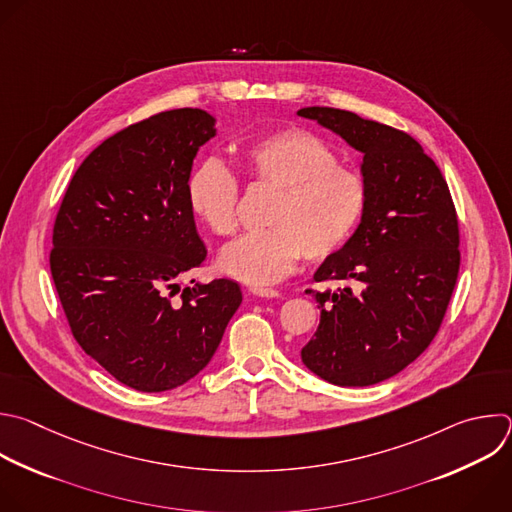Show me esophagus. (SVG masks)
<instances>
[{
	"mask_svg": "<svg viewBox=\"0 0 512 512\" xmlns=\"http://www.w3.org/2000/svg\"><path fill=\"white\" fill-rule=\"evenodd\" d=\"M249 293L255 295V297H265V299H273V297H279V291L277 289H271V287H249Z\"/></svg>",
	"mask_w": 512,
	"mask_h": 512,
	"instance_id": "obj_1",
	"label": "esophagus"
}]
</instances>
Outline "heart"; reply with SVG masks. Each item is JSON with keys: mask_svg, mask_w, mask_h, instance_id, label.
Segmentation results:
<instances>
[{"mask_svg": "<svg viewBox=\"0 0 512 512\" xmlns=\"http://www.w3.org/2000/svg\"><path fill=\"white\" fill-rule=\"evenodd\" d=\"M253 187L275 191L265 211L267 229L247 233L221 255V267L251 285L287 275L303 255L325 261L342 249L362 223L370 189L360 170L339 162L321 136L283 128L247 142L241 150ZM189 205L219 237L239 229L241 185L221 158L203 160L189 179Z\"/></svg>", "mask_w": 512, "mask_h": 512, "instance_id": "heart-1", "label": "heart"}]
</instances>
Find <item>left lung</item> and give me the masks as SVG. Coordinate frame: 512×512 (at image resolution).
Returning <instances> with one entry per match:
<instances>
[{"label": "left lung", "instance_id": "8db88e82", "mask_svg": "<svg viewBox=\"0 0 512 512\" xmlns=\"http://www.w3.org/2000/svg\"><path fill=\"white\" fill-rule=\"evenodd\" d=\"M364 152L368 211L352 239L315 271L319 325L303 364L335 386H372L412 364L438 333L458 269L460 231L448 183L404 130L350 110L297 112Z\"/></svg>", "mask_w": 512, "mask_h": 512}]
</instances>
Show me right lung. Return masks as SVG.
Wrapping results in <instances>:
<instances>
[{
	"instance_id": "add662e5",
	"label": "right lung",
	"mask_w": 512,
	"mask_h": 512,
	"mask_svg": "<svg viewBox=\"0 0 512 512\" xmlns=\"http://www.w3.org/2000/svg\"><path fill=\"white\" fill-rule=\"evenodd\" d=\"M213 124L179 108L122 128L84 158L56 215L50 271L72 335L138 392L195 378L243 299L231 279L181 287L207 257L187 189Z\"/></svg>"
}]
</instances>
